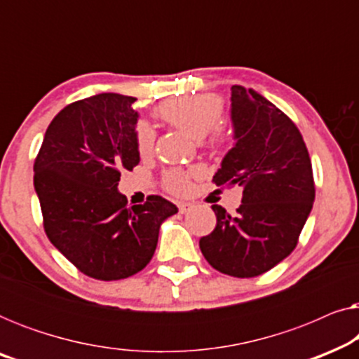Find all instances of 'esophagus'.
I'll list each match as a JSON object with an SVG mask.
<instances>
[{"label": "esophagus", "instance_id": "esophagus-1", "mask_svg": "<svg viewBox=\"0 0 359 359\" xmlns=\"http://www.w3.org/2000/svg\"><path fill=\"white\" fill-rule=\"evenodd\" d=\"M178 209H180L181 214H186V212H189L191 209H193V204H189V203H180V204H178Z\"/></svg>", "mask_w": 359, "mask_h": 359}]
</instances>
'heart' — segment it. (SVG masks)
I'll list each match as a JSON object with an SVG mask.
<instances>
[{
  "instance_id": "obj_1",
  "label": "heart",
  "mask_w": 359,
  "mask_h": 359,
  "mask_svg": "<svg viewBox=\"0 0 359 359\" xmlns=\"http://www.w3.org/2000/svg\"><path fill=\"white\" fill-rule=\"evenodd\" d=\"M158 116L194 140H203L210 132L212 144L224 142V132L219 127V122L222 119V102L214 96L188 95L170 100L160 106ZM154 127L149 122L140 121L135 127V147L139 155H150L154 150ZM188 171L183 170L168 171L165 175L166 189L175 194H186L191 186Z\"/></svg>"
}]
</instances>
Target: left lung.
<instances>
[{"label":"left lung","instance_id":"8db88e82","mask_svg":"<svg viewBox=\"0 0 359 359\" xmlns=\"http://www.w3.org/2000/svg\"><path fill=\"white\" fill-rule=\"evenodd\" d=\"M230 121L233 147L214 183L243 188L237 214L214 204V232L199 248L217 271L253 278L296 248L316 199L312 163L296 124L252 88L233 85Z\"/></svg>","mask_w":359,"mask_h":359}]
</instances>
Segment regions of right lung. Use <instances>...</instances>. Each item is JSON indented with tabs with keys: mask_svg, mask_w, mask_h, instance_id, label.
Segmentation results:
<instances>
[{
	"mask_svg": "<svg viewBox=\"0 0 359 359\" xmlns=\"http://www.w3.org/2000/svg\"><path fill=\"white\" fill-rule=\"evenodd\" d=\"M137 100L101 93L53 117L34 163L43 229L63 257L101 281L129 278L154 257L161 224L178 208L161 196L127 208L117 184L139 165Z\"/></svg>",
	"mask_w": 359,
	"mask_h": 359,
	"instance_id": "add662e5",
	"label": "right lung"
}]
</instances>
